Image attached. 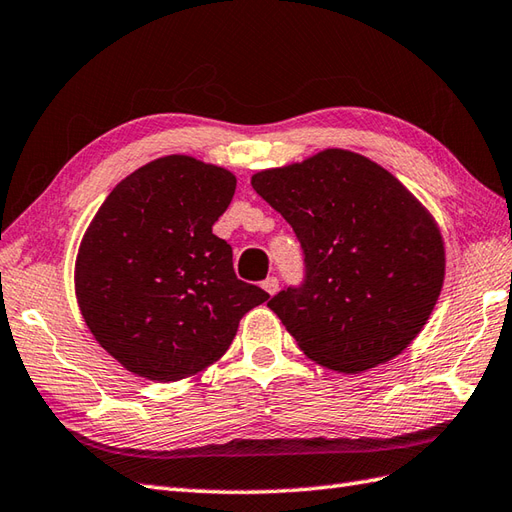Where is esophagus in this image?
<instances>
[{"label":"esophagus","instance_id":"esophagus-1","mask_svg":"<svg viewBox=\"0 0 512 512\" xmlns=\"http://www.w3.org/2000/svg\"><path fill=\"white\" fill-rule=\"evenodd\" d=\"M261 288H264L270 296L279 292V279L277 277H268L266 281H261Z\"/></svg>","mask_w":512,"mask_h":512}]
</instances>
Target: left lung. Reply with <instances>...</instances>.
I'll list each match as a JSON object with an SVG mask.
<instances>
[{
	"instance_id": "obj_1",
	"label": "left lung",
	"mask_w": 512,
	"mask_h": 512,
	"mask_svg": "<svg viewBox=\"0 0 512 512\" xmlns=\"http://www.w3.org/2000/svg\"><path fill=\"white\" fill-rule=\"evenodd\" d=\"M303 248L305 277L272 296L296 344L318 364L360 373L419 336L445 279L434 218L382 165L329 148L253 176Z\"/></svg>"
}]
</instances>
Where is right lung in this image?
Wrapping results in <instances>:
<instances>
[{"label":"right lung","instance_id":"right-lung-1","mask_svg":"<svg viewBox=\"0 0 512 512\" xmlns=\"http://www.w3.org/2000/svg\"><path fill=\"white\" fill-rule=\"evenodd\" d=\"M235 176L170 154L106 196L82 237L76 296L91 334L130 373L178 382L222 358L242 316L270 299L240 281L211 227Z\"/></svg>","mask_w":512,"mask_h":512}]
</instances>
